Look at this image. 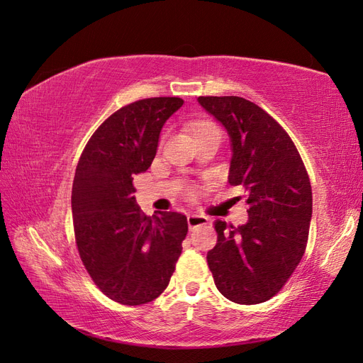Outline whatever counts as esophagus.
<instances>
[{"instance_id":"obj_1","label":"esophagus","mask_w":363,"mask_h":363,"mask_svg":"<svg viewBox=\"0 0 363 363\" xmlns=\"http://www.w3.org/2000/svg\"><path fill=\"white\" fill-rule=\"evenodd\" d=\"M207 223H208V218L204 216V215H199V213L188 215V224H189L191 230L200 227V225H204Z\"/></svg>"}]
</instances>
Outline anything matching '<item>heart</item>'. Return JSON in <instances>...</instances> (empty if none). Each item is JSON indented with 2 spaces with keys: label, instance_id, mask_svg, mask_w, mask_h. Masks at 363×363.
<instances>
[{
  "label": "heart",
  "instance_id": "heart-1",
  "mask_svg": "<svg viewBox=\"0 0 363 363\" xmlns=\"http://www.w3.org/2000/svg\"><path fill=\"white\" fill-rule=\"evenodd\" d=\"M207 125H213V124H208V123H201V124H199V125L195 127V130H196V128H200V127H207Z\"/></svg>",
  "mask_w": 363,
  "mask_h": 363
}]
</instances>
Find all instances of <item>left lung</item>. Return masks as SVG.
I'll return each instance as SVG.
<instances>
[{
	"instance_id": "obj_1",
	"label": "left lung",
	"mask_w": 363,
	"mask_h": 363,
	"mask_svg": "<svg viewBox=\"0 0 363 363\" xmlns=\"http://www.w3.org/2000/svg\"><path fill=\"white\" fill-rule=\"evenodd\" d=\"M230 138L228 183L248 192V221H216L207 263L218 291L238 304L276 295L292 276L312 219L309 175L289 135L263 108L240 96H199Z\"/></svg>"
}]
</instances>
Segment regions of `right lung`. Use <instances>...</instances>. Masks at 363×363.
I'll use <instances>...</instances> for the list:
<instances>
[{
    "label": "right lung",
    "mask_w": 363,
    "mask_h": 363,
    "mask_svg": "<svg viewBox=\"0 0 363 363\" xmlns=\"http://www.w3.org/2000/svg\"><path fill=\"white\" fill-rule=\"evenodd\" d=\"M182 106V98L159 96L119 108L98 127L77 164L71 196L77 248L96 286L121 304L157 298L182 255L186 216H147L133 195V177L151 167L160 131Z\"/></svg>",
    "instance_id": "add662e5"
}]
</instances>
